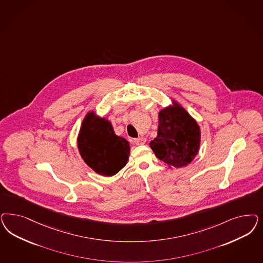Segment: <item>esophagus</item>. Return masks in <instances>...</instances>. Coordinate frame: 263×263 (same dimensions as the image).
Listing matches in <instances>:
<instances>
[{"label":"esophagus","instance_id":"esophagus-1","mask_svg":"<svg viewBox=\"0 0 263 263\" xmlns=\"http://www.w3.org/2000/svg\"><path fill=\"white\" fill-rule=\"evenodd\" d=\"M134 142L136 143V145H142L144 144L145 142H146V139L143 138V137H139V138H136L134 140Z\"/></svg>","mask_w":263,"mask_h":263}]
</instances>
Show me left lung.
Returning <instances> with one entry per match:
<instances>
[{
  "instance_id": "left-lung-1",
  "label": "left lung",
  "mask_w": 263,
  "mask_h": 263,
  "mask_svg": "<svg viewBox=\"0 0 263 263\" xmlns=\"http://www.w3.org/2000/svg\"><path fill=\"white\" fill-rule=\"evenodd\" d=\"M200 128L176 102L159 112L158 136L150 142L155 156L176 168L192 162L199 150Z\"/></svg>"
}]
</instances>
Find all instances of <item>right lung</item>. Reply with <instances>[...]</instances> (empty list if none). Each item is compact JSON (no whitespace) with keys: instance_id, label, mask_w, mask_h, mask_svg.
<instances>
[{"instance_id":"right-lung-1","label":"right lung","mask_w":263,"mask_h":263,"mask_svg":"<svg viewBox=\"0 0 263 263\" xmlns=\"http://www.w3.org/2000/svg\"><path fill=\"white\" fill-rule=\"evenodd\" d=\"M77 147L83 161L102 176H112L127 164L129 143L116 136L110 122L89 112L80 128Z\"/></svg>"}]
</instances>
